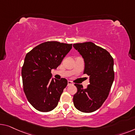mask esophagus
<instances>
[{
	"label": "esophagus",
	"instance_id": "esophagus-1",
	"mask_svg": "<svg viewBox=\"0 0 135 135\" xmlns=\"http://www.w3.org/2000/svg\"><path fill=\"white\" fill-rule=\"evenodd\" d=\"M71 85H73V82H72L71 80H68V86Z\"/></svg>",
	"mask_w": 135,
	"mask_h": 135
}]
</instances>
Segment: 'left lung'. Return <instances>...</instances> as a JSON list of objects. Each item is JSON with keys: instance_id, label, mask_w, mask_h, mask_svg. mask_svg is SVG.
<instances>
[{"instance_id": "left-lung-1", "label": "left lung", "mask_w": 135, "mask_h": 135, "mask_svg": "<svg viewBox=\"0 0 135 135\" xmlns=\"http://www.w3.org/2000/svg\"><path fill=\"white\" fill-rule=\"evenodd\" d=\"M73 47L83 57L84 74L90 78L85 89L82 85L74 84L78 91L73 96L74 105L82 112H93L105 102L111 89L114 78L113 59L106 50L93 42L74 44Z\"/></svg>"}]
</instances>
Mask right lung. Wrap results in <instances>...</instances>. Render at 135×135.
Segmentation results:
<instances>
[{"instance_id":"obj_1","label":"right lung","mask_w":135,"mask_h":135,"mask_svg":"<svg viewBox=\"0 0 135 135\" xmlns=\"http://www.w3.org/2000/svg\"><path fill=\"white\" fill-rule=\"evenodd\" d=\"M71 48L72 44L49 41L39 44L26 55L22 68L23 91L38 111L50 112L57 105L68 81L65 78H52L51 71L61 64Z\"/></svg>"}]
</instances>
